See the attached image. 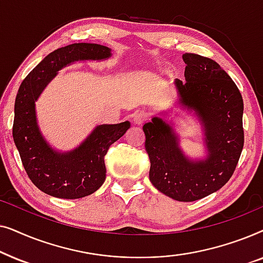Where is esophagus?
Instances as JSON below:
<instances>
[{
	"label": "esophagus",
	"mask_w": 263,
	"mask_h": 263,
	"mask_svg": "<svg viewBox=\"0 0 263 263\" xmlns=\"http://www.w3.org/2000/svg\"><path fill=\"white\" fill-rule=\"evenodd\" d=\"M147 118H148V112L146 111H138V112L134 114V117H133V121H134L135 124H142Z\"/></svg>",
	"instance_id": "obj_1"
}]
</instances>
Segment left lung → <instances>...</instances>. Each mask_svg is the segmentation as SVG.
Returning a JSON list of instances; mask_svg holds the SVG:
<instances>
[{"mask_svg":"<svg viewBox=\"0 0 263 263\" xmlns=\"http://www.w3.org/2000/svg\"><path fill=\"white\" fill-rule=\"evenodd\" d=\"M185 81L176 79L179 102L201 117L208 158L190 161L178 148L171 127L153 117L142 129L149 158V181L160 193L177 201H196L224 186L236 170L244 145L243 99L238 87L208 57L185 52Z\"/></svg>","mask_w":263,"mask_h":263,"instance_id":"left-lung-1","label":"left lung"}]
</instances>
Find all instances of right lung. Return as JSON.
Returning <instances> with one entry per match:
<instances>
[{"mask_svg":"<svg viewBox=\"0 0 263 263\" xmlns=\"http://www.w3.org/2000/svg\"><path fill=\"white\" fill-rule=\"evenodd\" d=\"M110 56L106 46L75 43L49 53L21 82L14 107L13 139L24 168L32 183L48 195L80 199L97 192L105 181V154L130 127L129 122L104 124L73 152L60 154L46 145L38 130L34 100L56 71L78 60H103Z\"/></svg>","mask_w":263,"mask_h":263,"instance_id":"obj_1","label":"right lung"}]
</instances>
